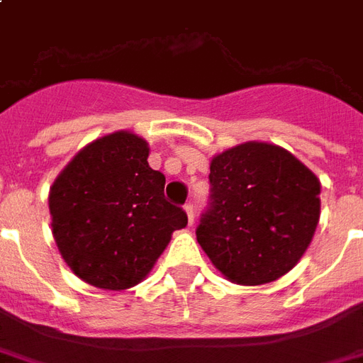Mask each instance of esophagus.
<instances>
[{
	"label": "esophagus",
	"instance_id": "esophagus-1",
	"mask_svg": "<svg viewBox=\"0 0 363 363\" xmlns=\"http://www.w3.org/2000/svg\"><path fill=\"white\" fill-rule=\"evenodd\" d=\"M184 211H186V216H189V225L194 223V208H192V203H186L184 206Z\"/></svg>",
	"mask_w": 363,
	"mask_h": 363
}]
</instances>
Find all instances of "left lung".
<instances>
[{
  "label": "left lung",
  "mask_w": 363,
  "mask_h": 363,
  "mask_svg": "<svg viewBox=\"0 0 363 363\" xmlns=\"http://www.w3.org/2000/svg\"><path fill=\"white\" fill-rule=\"evenodd\" d=\"M209 208L196 238L236 284H265L294 267L319 223L318 177L284 147L244 142L209 163Z\"/></svg>",
  "instance_id": "8db88e82"
}]
</instances>
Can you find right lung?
I'll return each mask as SVG.
<instances>
[{
	"mask_svg": "<svg viewBox=\"0 0 363 363\" xmlns=\"http://www.w3.org/2000/svg\"><path fill=\"white\" fill-rule=\"evenodd\" d=\"M138 134H107L74 155L50 189L59 254L84 283L125 291L152 271L184 209L165 200V177L147 165Z\"/></svg>",
	"mask_w": 363,
	"mask_h": 363,
	"instance_id": "1",
	"label": "right lung"
}]
</instances>
